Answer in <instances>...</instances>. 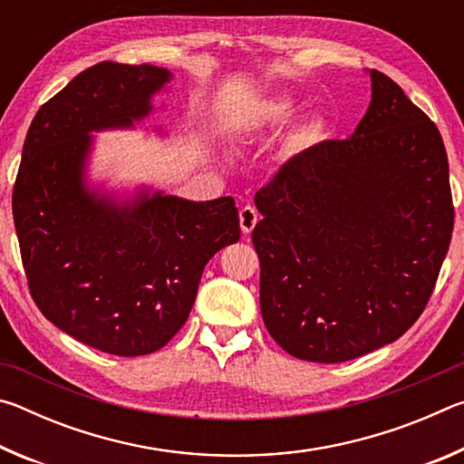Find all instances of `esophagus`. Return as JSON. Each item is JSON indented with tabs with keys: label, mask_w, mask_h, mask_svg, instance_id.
<instances>
[{
	"label": "esophagus",
	"mask_w": 464,
	"mask_h": 464,
	"mask_svg": "<svg viewBox=\"0 0 464 464\" xmlns=\"http://www.w3.org/2000/svg\"><path fill=\"white\" fill-rule=\"evenodd\" d=\"M256 223H257V210L247 204V207H243L239 210V225H241L243 235H249L251 231H254Z\"/></svg>",
	"instance_id": "1"
}]
</instances>
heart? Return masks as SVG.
Listing matches in <instances>:
<instances>
[{"label":"heart","mask_w":464,"mask_h":464,"mask_svg":"<svg viewBox=\"0 0 464 464\" xmlns=\"http://www.w3.org/2000/svg\"><path fill=\"white\" fill-rule=\"evenodd\" d=\"M295 100L288 96H276V98H268L257 104L251 112L246 116V121H241V130L239 135L243 139L247 137H262L266 132L276 130L290 121V116L295 114ZM321 122L317 119H304L301 124H298V137L307 139L313 137L319 130Z\"/></svg>","instance_id":"1"}]
</instances>
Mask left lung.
<instances>
[{"label":"left lung","instance_id":"obj_1","mask_svg":"<svg viewBox=\"0 0 464 464\" xmlns=\"http://www.w3.org/2000/svg\"><path fill=\"white\" fill-rule=\"evenodd\" d=\"M345 140L290 160L256 194L260 309L282 350L335 364L395 342L421 315L450 246L442 137L376 69Z\"/></svg>","mask_w":464,"mask_h":464}]
</instances>
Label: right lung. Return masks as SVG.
<instances>
[{
	"instance_id": "1",
	"label": "right lung",
	"mask_w": 464,
	"mask_h": 464,
	"mask_svg": "<svg viewBox=\"0 0 464 464\" xmlns=\"http://www.w3.org/2000/svg\"><path fill=\"white\" fill-rule=\"evenodd\" d=\"M171 80L153 65L85 69L41 106L22 149L12 208L30 293L61 332L106 354L163 348L190 315L204 266L239 241L231 196L192 202L92 178L93 132L135 129Z\"/></svg>"
}]
</instances>
